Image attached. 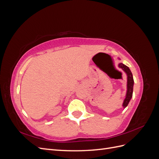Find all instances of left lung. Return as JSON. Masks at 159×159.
I'll return each mask as SVG.
<instances>
[{
  "label": "left lung",
  "instance_id": "1",
  "mask_svg": "<svg viewBox=\"0 0 159 159\" xmlns=\"http://www.w3.org/2000/svg\"><path fill=\"white\" fill-rule=\"evenodd\" d=\"M119 60H120L119 58ZM118 67L121 68L125 74L127 75V91L125 94V98L123 102L122 103V107L123 109L127 107L129 103L131 101L133 97V86H134V80L133 74L131 71V70L129 68V67L123 64L121 62H119L118 64Z\"/></svg>",
  "mask_w": 159,
  "mask_h": 159
}]
</instances>
